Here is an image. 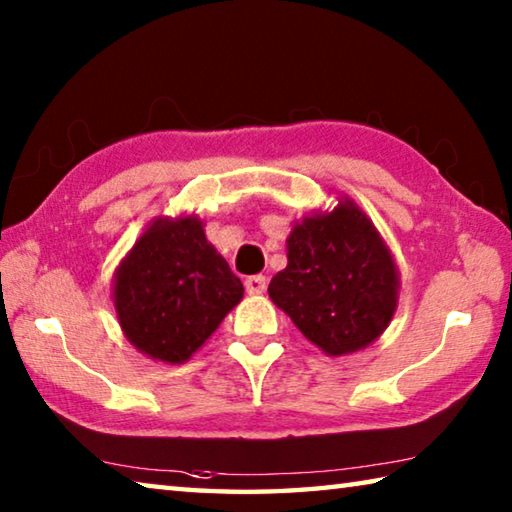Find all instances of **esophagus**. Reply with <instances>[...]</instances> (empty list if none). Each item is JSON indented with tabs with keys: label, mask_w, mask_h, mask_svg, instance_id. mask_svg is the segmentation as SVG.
Segmentation results:
<instances>
[{
	"label": "esophagus",
	"mask_w": 512,
	"mask_h": 512,
	"mask_svg": "<svg viewBox=\"0 0 512 512\" xmlns=\"http://www.w3.org/2000/svg\"><path fill=\"white\" fill-rule=\"evenodd\" d=\"M268 287V280L264 275H250L246 280V291L250 296H259V293H264Z\"/></svg>",
	"instance_id": "1"
}]
</instances>
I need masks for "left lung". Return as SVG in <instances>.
Segmentation results:
<instances>
[{
	"mask_svg": "<svg viewBox=\"0 0 512 512\" xmlns=\"http://www.w3.org/2000/svg\"><path fill=\"white\" fill-rule=\"evenodd\" d=\"M287 268L268 296L305 339L327 357L375 343L397 311L400 271L375 223L348 196L334 210L296 221L287 239Z\"/></svg>",
	"mask_w": 512,
	"mask_h": 512,
	"instance_id": "8db88e82",
	"label": "left lung"
}]
</instances>
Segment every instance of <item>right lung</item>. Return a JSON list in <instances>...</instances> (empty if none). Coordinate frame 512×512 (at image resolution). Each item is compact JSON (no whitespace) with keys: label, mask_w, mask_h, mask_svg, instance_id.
Returning a JSON list of instances; mask_svg holds the SVG:
<instances>
[{"label":"right lung","mask_w":512,"mask_h":512,"mask_svg":"<svg viewBox=\"0 0 512 512\" xmlns=\"http://www.w3.org/2000/svg\"><path fill=\"white\" fill-rule=\"evenodd\" d=\"M244 298L196 214L158 216L112 275L121 332L153 361L185 363Z\"/></svg>","instance_id":"obj_1"}]
</instances>
